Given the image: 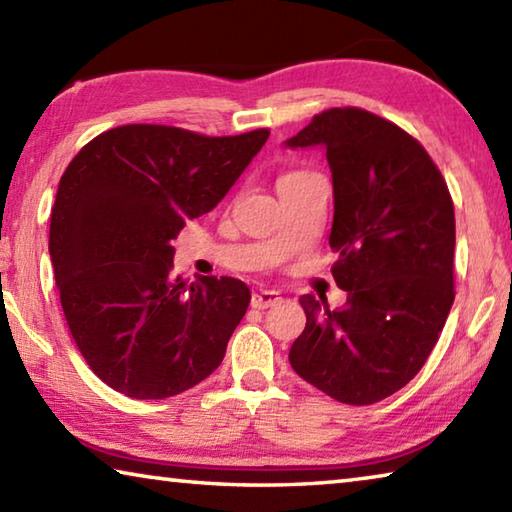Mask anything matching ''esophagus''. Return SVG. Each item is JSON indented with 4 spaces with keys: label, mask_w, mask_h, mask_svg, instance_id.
I'll return each mask as SVG.
<instances>
[{
    "label": "esophagus",
    "mask_w": 512,
    "mask_h": 512,
    "mask_svg": "<svg viewBox=\"0 0 512 512\" xmlns=\"http://www.w3.org/2000/svg\"><path fill=\"white\" fill-rule=\"evenodd\" d=\"M280 300L282 298H280V293H277V291H257V293H253V298H250V307H253V309H268V307L277 305Z\"/></svg>",
    "instance_id": "esophagus-1"
}]
</instances>
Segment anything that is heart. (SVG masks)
<instances>
[{"instance_id": "1", "label": "heart", "mask_w": 512, "mask_h": 512, "mask_svg": "<svg viewBox=\"0 0 512 512\" xmlns=\"http://www.w3.org/2000/svg\"><path fill=\"white\" fill-rule=\"evenodd\" d=\"M302 173H307V171H287V173H282V176H280V180H289V178H296V176H302ZM280 180H277V183H280Z\"/></svg>"}]
</instances>
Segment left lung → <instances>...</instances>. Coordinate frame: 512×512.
Instances as JSON below:
<instances>
[{
	"instance_id": "obj_1",
	"label": "left lung",
	"mask_w": 512,
	"mask_h": 512,
	"mask_svg": "<svg viewBox=\"0 0 512 512\" xmlns=\"http://www.w3.org/2000/svg\"><path fill=\"white\" fill-rule=\"evenodd\" d=\"M287 146H323L334 185L332 275L348 300L302 296L307 325L289 361L318 391L366 406L404 388L436 345L454 302V203L443 173L400 126L329 108Z\"/></svg>"
}]
</instances>
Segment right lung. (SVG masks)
<instances>
[{
  "instance_id": "right-lung-1",
  "label": "right lung",
  "mask_w": 512,
  "mask_h": 512,
  "mask_svg": "<svg viewBox=\"0 0 512 512\" xmlns=\"http://www.w3.org/2000/svg\"><path fill=\"white\" fill-rule=\"evenodd\" d=\"M268 133L210 137L128 124L69 162L49 255L76 348L110 388L164 400L219 368L250 291L235 277H173L171 241L228 194Z\"/></svg>"
}]
</instances>
